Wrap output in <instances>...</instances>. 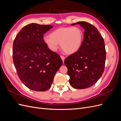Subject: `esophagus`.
<instances>
[{
	"label": "esophagus",
	"mask_w": 121,
	"mask_h": 121,
	"mask_svg": "<svg viewBox=\"0 0 121 121\" xmlns=\"http://www.w3.org/2000/svg\"><path fill=\"white\" fill-rule=\"evenodd\" d=\"M60 57H61V58L62 60L63 61V63H64V60H65V57L64 56H60Z\"/></svg>",
	"instance_id": "1"
}]
</instances>
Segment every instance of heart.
Wrapping results in <instances>:
<instances>
[{
  "mask_svg": "<svg viewBox=\"0 0 121 121\" xmlns=\"http://www.w3.org/2000/svg\"><path fill=\"white\" fill-rule=\"evenodd\" d=\"M84 34L79 27H63L56 29L49 36L43 39L44 42L52 52H56L59 44L61 49L67 54L76 52L81 47Z\"/></svg>",
  "mask_w": 121,
  "mask_h": 121,
  "instance_id": "b5f03b06",
  "label": "heart"
}]
</instances>
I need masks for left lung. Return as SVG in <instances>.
<instances>
[{"mask_svg": "<svg viewBox=\"0 0 121 121\" xmlns=\"http://www.w3.org/2000/svg\"><path fill=\"white\" fill-rule=\"evenodd\" d=\"M79 24L84 29V39L79 50L65 60L69 84L76 89H85L95 84L104 73L106 51L104 38L97 28L86 22Z\"/></svg>", "mask_w": 121, "mask_h": 121, "instance_id": "left-lung-1", "label": "left lung"}]
</instances>
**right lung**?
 Here are the masks:
<instances>
[{"label":"right lung","mask_w":121,"mask_h":121,"mask_svg":"<svg viewBox=\"0 0 121 121\" xmlns=\"http://www.w3.org/2000/svg\"><path fill=\"white\" fill-rule=\"evenodd\" d=\"M53 27L32 23L25 26L14 40L13 58L19 78L28 88L49 89L55 74L63 64L59 54L50 50L43 35Z\"/></svg>","instance_id":"right-lung-1"}]
</instances>
